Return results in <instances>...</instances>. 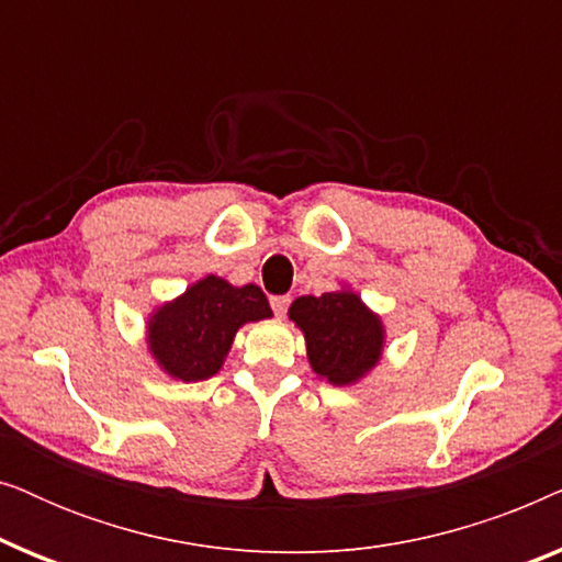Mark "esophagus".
Listing matches in <instances>:
<instances>
[{"instance_id":"34e87169","label":"esophagus","mask_w":562,"mask_h":562,"mask_svg":"<svg viewBox=\"0 0 562 562\" xmlns=\"http://www.w3.org/2000/svg\"><path fill=\"white\" fill-rule=\"evenodd\" d=\"M289 302H291L289 296H273V299H271V310H273L276 317H283V314H286Z\"/></svg>"}]
</instances>
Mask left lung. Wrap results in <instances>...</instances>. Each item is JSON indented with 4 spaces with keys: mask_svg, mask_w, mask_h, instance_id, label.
<instances>
[{
    "mask_svg": "<svg viewBox=\"0 0 562 562\" xmlns=\"http://www.w3.org/2000/svg\"><path fill=\"white\" fill-rule=\"evenodd\" d=\"M289 319L304 333L312 371L333 386H352L381 360L383 322L356 291L299 296Z\"/></svg>",
    "mask_w": 562,
    "mask_h": 562,
    "instance_id": "obj_1",
    "label": "left lung"
}]
</instances>
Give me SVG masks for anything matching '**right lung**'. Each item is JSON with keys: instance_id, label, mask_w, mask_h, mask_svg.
<instances>
[{"instance_id": "obj_1", "label": "right lung", "mask_w": 562, "mask_h": 562, "mask_svg": "<svg viewBox=\"0 0 562 562\" xmlns=\"http://www.w3.org/2000/svg\"><path fill=\"white\" fill-rule=\"evenodd\" d=\"M271 314L256 283L233 286L220 276H204L150 314L148 350L171 379L206 381L225 363L237 329Z\"/></svg>"}]
</instances>
